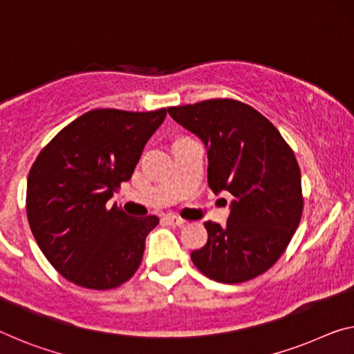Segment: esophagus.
<instances>
[{
  "instance_id": "34e87169",
  "label": "esophagus",
  "mask_w": 354,
  "mask_h": 354,
  "mask_svg": "<svg viewBox=\"0 0 354 354\" xmlns=\"http://www.w3.org/2000/svg\"><path fill=\"white\" fill-rule=\"evenodd\" d=\"M166 223H169L171 226H182L185 225V220L180 218V216H176V215H166Z\"/></svg>"
}]
</instances>
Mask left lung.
Here are the masks:
<instances>
[{
  "mask_svg": "<svg viewBox=\"0 0 354 354\" xmlns=\"http://www.w3.org/2000/svg\"><path fill=\"white\" fill-rule=\"evenodd\" d=\"M207 147V182L232 194L226 227L205 221L207 243L193 264L220 283H243L269 270L301 223L304 196L295 151L274 124L245 102L215 97L167 109Z\"/></svg>",
  "mask_w": 354,
  "mask_h": 354,
  "instance_id": "1",
  "label": "left lung"
}]
</instances>
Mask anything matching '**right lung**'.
Instances as JSON below:
<instances>
[{
    "label": "right lung",
    "instance_id": "right-lung-1",
    "mask_svg": "<svg viewBox=\"0 0 354 354\" xmlns=\"http://www.w3.org/2000/svg\"><path fill=\"white\" fill-rule=\"evenodd\" d=\"M167 109H93L64 127L32 162L26 216L37 245L64 279L112 290L139 269L155 215L129 216L107 201L131 178Z\"/></svg>",
    "mask_w": 354,
    "mask_h": 354
}]
</instances>
